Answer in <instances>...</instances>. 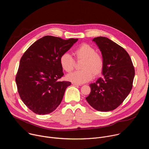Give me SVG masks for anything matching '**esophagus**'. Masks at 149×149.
Here are the masks:
<instances>
[{"label":"esophagus","mask_w":149,"mask_h":149,"mask_svg":"<svg viewBox=\"0 0 149 149\" xmlns=\"http://www.w3.org/2000/svg\"><path fill=\"white\" fill-rule=\"evenodd\" d=\"M72 85H74V86H81V84H78L74 83V82H72Z\"/></svg>","instance_id":"1"}]
</instances>
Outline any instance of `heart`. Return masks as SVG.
<instances>
[{"instance_id":"b5f03b06","label":"heart","mask_w":149,"mask_h":149,"mask_svg":"<svg viewBox=\"0 0 149 149\" xmlns=\"http://www.w3.org/2000/svg\"><path fill=\"white\" fill-rule=\"evenodd\" d=\"M77 60H83L80 71H75L67 76L68 80L81 84L90 81L94 76L100 75L104 69V62L101 55L96 49L87 44H82L74 51ZM61 67L65 71L70 72L75 67V60L68 53L63 54L59 59Z\"/></svg>"}]
</instances>
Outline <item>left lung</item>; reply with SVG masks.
<instances>
[{
  "label": "left lung",
  "mask_w": 149,
  "mask_h": 149,
  "mask_svg": "<svg viewBox=\"0 0 149 149\" xmlns=\"http://www.w3.org/2000/svg\"><path fill=\"white\" fill-rule=\"evenodd\" d=\"M104 62L102 78L90 85L86 97L96 110L109 111L117 108L130 93L135 75L131 58L127 51L107 38H94Z\"/></svg>",
  "instance_id": "left-lung-1"
}]
</instances>
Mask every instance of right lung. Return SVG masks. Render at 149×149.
Masks as SVG:
<instances>
[{"label":"right lung","instance_id":"add662e5","mask_svg":"<svg viewBox=\"0 0 149 149\" xmlns=\"http://www.w3.org/2000/svg\"><path fill=\"white\" fill-rule=\"evenodd\" d=\"M77 40L45 36L35 42L21 58L15 79L17 91L33 113L47 114L60 104L71 82L58 81L63 75L59 59Z\"/></svg>","mask_w":149,"mask_h":149}]
</instances>
